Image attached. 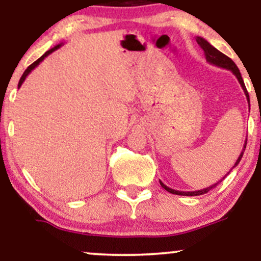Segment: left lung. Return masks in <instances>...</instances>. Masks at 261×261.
<instances>
[{
    "label": "left lung",
    "mask_w": 261,
    "mask_h": 261,
    "mask_svg": "<svg viewBox=\"0 0 261 261\" xmlns=\"http://www.w3.org/2000/svg\"><path fill=\"white\" fill-rule=\"evenodd\" d=\"M196 41L197 44L200 45V47L203 50V53H205V58H206V61L208 62V64L211 65H215L217 66V67H221V68H226V70H229L232 71L233 74L237 77V80H238V82L241 83L242 88H243L244 91V94L245 97H247V100H248V104H249V108H250V100H249V94H248L247 92V88H245V85H244V81L243 79H242V74L241 72H239L238 67H237V65L234 64V62L230 60L228 56H226L224 54H222L221 51H218V50L216 49V47L212 46L211 44L208 43L207 40H205V39L201 38V37H196ZM245 146H247V142H244V147H243V151L241 152V154H239L238 160H237V162L234 163V166H233V168H234L236 166H238V163L241 162L242 157H243V153H244V149H245ZM232 170V169H230ZM229 170V172H230ZM228 172V173H229ZM227 175V174H226ZM226 175L223 176L222 179H221L220 181H217L216 184L211 185V187H207L205 189H201V190H196V191H179V190H174V189H170L169 187H167L166 184H163V182L160 181L161 187L164 189V190H167L168 193L170 194H175V195H182V196H197V195H202V194H206L208 193L211 189H214L216 185L218 184V182H221L223 180L224 178H226Z\"/></svg>",
    "instance_id": "8db88e82"
}]
</instances>
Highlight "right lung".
Here are the masks:
<instances>
[{"label": "right lung", "mask_w": 261, "mask_h": 261, "mask_svg": "<svg viewBox=\"0 0 261 261\" xmlns=\"http://www.w3.org/2000/svg\"><path fill=\"white\" fill-rule=\"evenodd\" d=\"M61 45H62V44H58V45H55V46H54V47H53V49L47 50V51H46V53H45V54H44V55H43V56H41V58H39V59L37 60V61H35V62H33V64H32L31 66H29V67H28V68H27V70L24 71V73H23V76H22V77H20V80H19V83H18V88H19V87H20V86H22V83H23V82H24V81H25V79H27V76H28V74H29V73H31V72H32V71H33V70H34V68H35V67H37V66H38L39 64H40V62H41V61H43V60H44L45 58H46V56H49V55H50V54H51V53H54V51H55V50H58V49H59V47H60V46H61Z\"/></svg>", "instance_id": "add662e5"}]
</instances>
